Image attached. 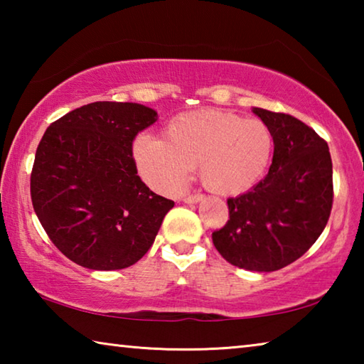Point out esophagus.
<instances>
[{"label": "esophagus", "mask_w": 364, "mask_h": 364, "mask_svg": "<svg viewBox=\"0 0 364 364\" xmlns=\"http://www.w3.org/2000/svg\"><path fill=\"white\" fill-rule=\"evenodd\" d=\"M202 199H204V196L202 194H191V196H184L183 202L184 204H197V202H200Z\"/></svg>", "instance_id": "34e87169"}]
</instances>
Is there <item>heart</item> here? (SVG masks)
I'll return each mask as SVG.
<instances>
[{"mask_svg":"<svg viewBox=\"0 0 364 364\" xmlns=\"http://www.w3.org/2000/svg\"><path fill=\"white\" fill-rule=\"evenodd\" d=\"M273 136L262 120L218 109H202L173 117L165 139L139 134L133 159L139 175L160 193H178L191 168L215 194L234 196L254 188L267 173Z\"/></svg>","mask_w":364,"mask_h":364,"instance_id":"obj_1","label":"heart"}]
</instances>
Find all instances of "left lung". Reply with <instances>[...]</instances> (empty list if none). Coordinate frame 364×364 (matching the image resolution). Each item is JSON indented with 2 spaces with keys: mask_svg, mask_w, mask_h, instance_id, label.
<instances>
[{
  "mask_svg": "<svg viewBox=\"0 0 364 364\" xmlns=\"http://www.w3.org/2000/svg\"><path fill=\"white\" fill-rule=\"evenodd\" d=\"M273 136V164L254 188L228 199L230 220L213 245L237 268L268 273L287 267L316 242L332 208L328 143L292 115L252 109Z\"/></svg>",
  "mask_w": 364,
  "mask_h": 364,
  "instance_id": "obj_1",
  "label": "left lung"
}]
</instances>
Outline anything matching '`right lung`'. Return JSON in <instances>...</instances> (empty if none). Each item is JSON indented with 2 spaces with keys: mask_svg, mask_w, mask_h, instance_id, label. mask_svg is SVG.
<instances>
[{
  "mask_svg": "<svg viewBox=\"0 0 364 364\" xmlns=\"http://www.w3.org/2000/svg\"><path fill=\"white\" fill-rule=\"evenodd\" d=\"M157 119L143 104L100 101L43 134L30 178L33 208L53 244L80 267H132L173 208L141 181L133 160L134 136Z\"/></svg>",
  "mask_w": 364,
  "mask_h": 364,
  "instance_id": "right-lung-1",
  "label": "right lung"
}]
</instances>
